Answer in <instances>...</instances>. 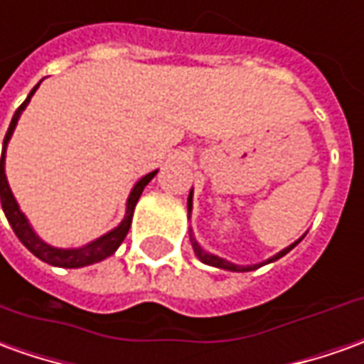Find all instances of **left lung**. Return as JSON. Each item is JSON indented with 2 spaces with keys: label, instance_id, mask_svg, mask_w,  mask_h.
<instances>
[{
  "label": "left lung",
  "instance_id": "1",
  "mask_svg": "<svg viewBox=\"0 0 364 364\" xmlns=\"http://www.w3.org/2000/svg\"><path fill=\"white\" fill-rule=\"evenodd\" d=\"M190 214H192V190H190V196H188V218H190ZM305 235H301L297 242H293L291 245H287V247H283L282 252H277L275 255H272V257H267L265 262H259V263H250V265H237V263L234 262H228V259H224V257H220V255H214L210 254V252H206L202 245L198 244V240L194 237V232H192V228H190V242H192V247H194V254H196V257L200 259L202 263H206V265H212V267H218V269H225V272H237V273H244V272H254V269H257V267H262V265H267V263H273L277 262L279 257H283L285 254H289L295 245L301 242Z\"/></svg>",
  "mask_w": 364,
  "mask_h": 364
}]
</instances>
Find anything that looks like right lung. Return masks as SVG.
<instances>
[{
  "label": "right lung",
  "mask_w": 364,
  "mask_h": 364,
  "mask_svg": "<svg viewBox=\"0 0 364 364\" xmlns=\"http://www.w3.org/2000/svg\"><path fill=\"white\" fill-rule=\"evenodd\" d=\"M39 85H41V81L37 82L33 89H31V92L27 95V99L23 101V105L15 110L11 124H9L7 134H5L4 139V149H1V208H4V214L5 218H7L9 225L14 228L15 235L19 237V242H21L35 257H39L41 262L49 263V265H55V267L77 269V267H85V265H92V263L102 262V259H107L109 255H112L119 250V245L122 244V240L129 234L132 214H134V206H136V202H139L140 194H142V190H144V186L149 184L150 180L156 176L158 170L149 172L146 176L140 178L139 182L132 186L129 198H127L124 218H122V222H120L117 228H112L110 232L102 234L101 237L92 240L89 244L81 245V247H55V245L47 244L45 240H41V237L37 235V232L33 230V225L29 224L27 215L21 212V208H19V204H17V200H15L14 196V192H11V188H9L7 176H5V152H7V144H9L11 134H14L15 127H17V120L21 117V112L25 110V107L29 105L35 91L39 89Z\"/></svg>",
  "instance_id": "1"
}]
</instances>
